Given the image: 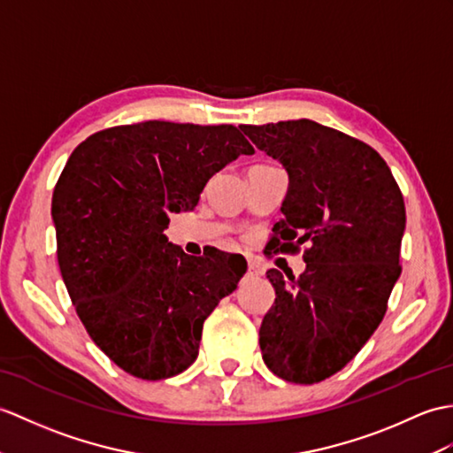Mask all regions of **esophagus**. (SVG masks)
<instances>
[{"label":"esophagus","mask_w":453,"mask_h":453,"mask_svg":"<svg viewBox=\"0 0 453 453\" xmlns=\"http://www.w3.org/2000/svg\"><path fill=\"white\" fill-rule=\"evenodd\" d=\"M247 278H258V270L252 266V265H249V270H247Z\"/></svg>","instance_id":"1"}]
</instances>
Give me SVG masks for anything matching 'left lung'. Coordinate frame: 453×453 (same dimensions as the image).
I'll list each match as a JSON object with an SVG mask.
<instances>
[{
  "mask_svg": "<svg viewBox=\"0 0 453 453\" xmlns=\"http://www.w3.org/2000/svg\"><path fill=\"white\" fill-rule=\"evenodd\" d=\"M289 173L272 250L299 252L304 274H266L276 301L258 343L268 369L296 384L340 372L369 342L402 274L405 203L372 146L311 119L241 125Z\"/></svg>",
  "mask_w": 453,
  "mask_h": 453,
  "instance_id": "1",
  "label": "left lung"
}]
</instances>
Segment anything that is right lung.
<instances>
[{
    "mask_svg": "<svg viewBox=\"0 0 453 453\" xmlns=\"http://www.w3.org/2000/svg\"><path fill=\"white\" fill-rule=\"evenodd\" d=\"M252 152L234 125L142 121L69 156L51 196L58 265L92 342L125 372L164 380L195 363L204 320L247 268L167 243V214L195 210L208 179Z\"/></svg>",
    "mask_w": 453,
    "mask_h": 453,
    "instance_id": "obj_1",
    "label": "right lung"
}]
</instances>
